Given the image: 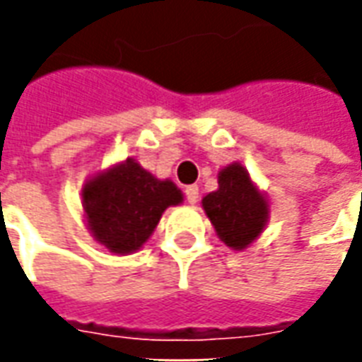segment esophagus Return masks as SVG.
Here are the masks:
<instances>
[{"label":"esophagus","instance_id":"esophagus-1","mask_svg":"<svg viewBox=\"0 0 362 362\" xmlns=\"http://www.w3.org/2000/svg\"><path fill=\"white\" fill-rule=\"evenodd\" d=\"M186 199H188V204L196 205L197 199H199V188L197 186H188L186 188Z\"/></svg>","mask_w":362,"mask_h":362}]
</instances>
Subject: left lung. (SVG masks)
I'll return each mask as SVG.
<instances>
[{
    "label": "left lung",
    "instance_id": "1",
    "mask_svg": "<svg viewBox=\"0 0 362 362\" xmlns=\"http://www.w3.org/2000/svg\"><path fill=\"white\" fill-rule=\"evenodd\" d=\"M219 188L202 199L215 233L233 250H246L258 240L269 221V199L240 163L223 166Z\"/></svg>",
    "mask_w": 362,
    "mask_h": 362
}]
</instances>
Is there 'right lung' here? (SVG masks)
Wrapping results in <instances>:
<instances>
[{
	"label": "right lung",
	"instance_id": "add662e5",
	"mask_svg": "<svg viewBox=\"0 0 362 362\" xmlns=\"http://www.w3.org/2000/svg\"><path fill=\"white\" fill-rule=\"evenodd\" d=\"M184 194L173 180H160L135 158L89 176L81 188L83 217L90 236L112 254L141 250L170 205Z\"/></svg>",
	"mask_w": 362,
	"mask_h": 362
}]
</instances>
